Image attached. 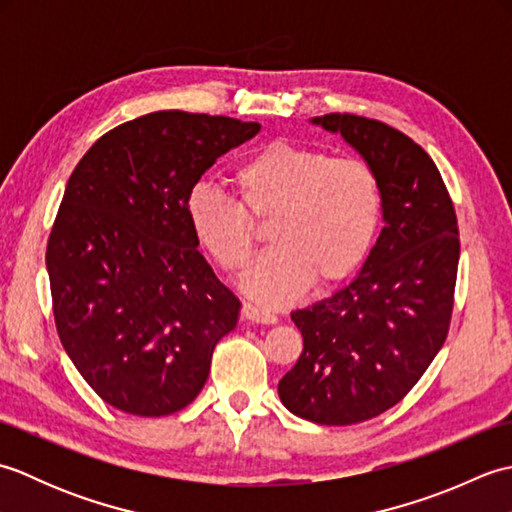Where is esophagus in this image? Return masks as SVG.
<instances>
[{"label": "esophagus", "mask_w": 512, "mask_h": 512, "mask_svg": "<svg viewBox=\"0 0 512 512\" xmlns=\"http://www.w3.org/2000/svg\"><path fill=\"white\" fill-rule=\"evenodd\" d=\"M242 317H244L246 321L264 323V325H273V323L279 321L277 314H273L270 310L257 308V306H253V303H244V306H242Z\"/></svg>", "instance_id": "esophagus-1"}]
</instances>
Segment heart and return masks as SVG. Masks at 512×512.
I'll list each match as a JSON object with an SVG mask.
<instances>
[{"instance_id": "1", "label": "heart", "mask_w": 512, "mask_h": 512, "mask_svg": "<svg viewBox=\"0 0 512 512\" xmlns=\"http://www.w3.org/2000/svg\"><path fill=\"white\" fill-rule=\"evenodd\" d=\"M239 202L206 182L187 195L193 237L228 275L253 257L255 224H268L273 246L257 259L244 288L266 306H286L310 288L339 286L372 250L383 220V187L358 158L292 140H273L233 171Z\"/></svg>"}]
</instances>
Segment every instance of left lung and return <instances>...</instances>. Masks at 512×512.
<instances>
[{"mask_svg": "<svg viewBox=\"0 0 512 512\" xmlns=\"http://www.w3.org/2000/svg\"><path fill=\"white\" fill-rule=\"evenodd\" d=\"M312 123L341 134L383 187L385 226L361 273L332 297L290 314L303 352L279 380V398L295 416L345 427L394 407L440 352L460 233L436 162L409 136L354 114Z\"/></svg>", "mask_w": 512, "mask_h": 512, "instance_id": "1", "label": "left lung"}]
</instances>
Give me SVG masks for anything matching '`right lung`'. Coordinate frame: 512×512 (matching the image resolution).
<instances>
[{
    "label": "right lung",
    "instance_id": "obj_1",
    "mask_svg": "<svg viewBox=\"0 0 512 512\" xmlns=\"http://www.w3.org/2000/svg\"><path fill=\"white\" fill-rule=\"evenodd\" d=\"M262 125L178 110L110 129L74 167L46 266L59 339L96 394L134 416L184 409L242 303L184 213L189 191Z\"/></svg>",
    "mask_w": 512,
    "mask_h": 512
}]
</instances>
